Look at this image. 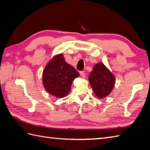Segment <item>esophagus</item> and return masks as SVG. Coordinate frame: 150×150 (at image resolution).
<instances>
[{"mask_svg":"<svg viewBox=\"0 0 150 150\" xmlns=\"http://www.w3.org/2000/svg\"><path fill=\"white\" fill-rule=\"evenodd\" d=\"M80 75L82 78H84L85 76H86V74H85V73L84 71H80Z\"/></svg>","mask_w":150,"mask_h":150,"instance_id":"34e87169","label":"esophagus"}]
</instances>
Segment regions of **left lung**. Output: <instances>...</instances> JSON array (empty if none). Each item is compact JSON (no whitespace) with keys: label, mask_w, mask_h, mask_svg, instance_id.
I'll list each match as a JSON object with an SVG mask.
<instances>
[{"label":"left lung","mask_w":150,"mask_h":150,"mask_svg":"<svg viewBox=\"0 0 150 150\" xmlns=\"http://www.w3.org/2000/svg\"><path fill=\"white\" fill-rule=\"evenodd\" d=\"M89 81L95 95L98 98H104L112 91L115 77L103 63H98L95 65L89 75Z\"/></svg>","instance_id":"1"}]
</instances>
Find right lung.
Here are the masks:
<instances>
[{
  "label": "right lung",
  "instance_id": "add662e5",
  "mask_svg": "<svg viewBox=\"0 0 150 150\" xmlns=\"http://www.w3.org/2000/svg\"><path fill=\"white\" fill-rule=\"evenodd\" d=\"M79 76V72L60 54L54 57L44 68L43 84L49 93L60 98L69 93L73 81Z\"/></svg>",
  "mask_w": 150,
  "mask_h": 150
}]
</instances>
